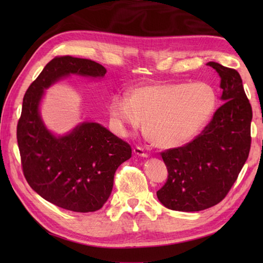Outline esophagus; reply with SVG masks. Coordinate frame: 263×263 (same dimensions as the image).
Segmentation results:
<instances>
[{
  "label": "esophagus",
  "mask_w": 263,
  "mask_h": 263,
  "mask_svg": "<svg viewBox=\"0 0 263 263\" xmlns=\"http://www.w3.org/2000/svg\"><path fill=\"white\" fill-rule=\"evenodd\" d=\"M133 153H135L137 156H140V157H148V154L144 152V149L141 147H136L133 149Z\"/></svg>",
  "instance_id": "1"
}]
</instances>
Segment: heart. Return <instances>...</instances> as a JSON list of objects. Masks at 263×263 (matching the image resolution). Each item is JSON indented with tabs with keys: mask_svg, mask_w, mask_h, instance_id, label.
I'll return each mask as SVG.
<instances>
[{
	"mask_svg": "<svg viewBox=\"0 0 263 263\" xmlns=\"http://www.w3.org/2000/svg\"><path fill=\"white\" fill-rule=\"evenodd\" d=\"M217 103L215 89L206 82L153 83L132 89L128 99L115 96L109 111L121 131H137L144 122L150 142L159 148H175L203 130Z\"/></svg>",
	"mask_w": 263,
	"mask_h": 263,
	"instance_id": "b5f03b06",
	"label": "heart"
}]
</instances>
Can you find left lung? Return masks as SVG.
Returning <instances> with one entry per match:
<instances>
[{"label":"left lung","instance_id":"obj_1","mask_svg":"<svg viewBox=\"0 0 263 263\" xmlns=\"http://www.w3.org/2000/svg\"><path fill=\"white\" fill-rule=\"evenodd\" d=\"M206 65L220 77L225 103L191 142L160 154L168 176L157 197L172 210L200 211L219 203L249 157L252 107L241 76L219 63Z\"/></svg>","mask_w":263,"mask_h":263}]
</instances>
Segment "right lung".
Returning a JSON list of instances; mask_svg holds the SVG:
<instances>
[{
  "mask_svg": "<svg viewBox=\"0 0 263 263\" xmlns=\"http://www.w3.org/2000/svg\"><path fill=\"white\" fill-rule=\"evenodd\" d=\"M102 64L70 55L46 64L25 93L16 139L22 172L33 191L76 212L99 210L109 198L115 172L131 158L130 144L98 123L85 122L65 136L48 131L39 115L44 90L70 74L103 78Z\"/></svg>",
  "mask_w": 263,
  "mask_h": 263,
  "instance_id": "1",
  "label": "right lung"
}]
</instances>
